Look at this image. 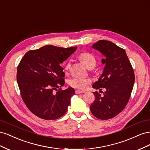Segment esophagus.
<instances>
[{
	"instance_id": "obj_1",
	"label": "esophagus",
	"mask_w": 150,
	"mask_h": 150,
	"mask_svg": "<svg viewBox=\"0 0 150 150\" xmlns=\"http://www.w3.org/2000/svg\"><path fill=\"white\" fill-rule=\"evenodd\" d=\"M75 93H76V94H81V93H83L84 91H83L77 89V90L75 91Z\"/></svg>"
}]
</instances>
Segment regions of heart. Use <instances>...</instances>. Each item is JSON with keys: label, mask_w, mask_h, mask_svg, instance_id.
Listing matches in <instances>:
<instances>
[{"label": "heart", "mask_w": 150, "mask_h": 150, "mask_svg": "<svg viewBox=\"0 0 150 150\" xmlns=\"http://www.w3.org/2000/svg\"><path fill=\"white\" fill-rule=\"evenodd\" d=\"M79 57L81 62L88 67L90 66L94 67V66L96 65V59H95L94 56L91 54H90L89 52H83L79 54ZM70 65L71 63L69 61L67 62V64L65 66L66 71L69 69ZM89 83V79L83 78H80V77H74V78L71 79L69 81V83L72 87L80 89H85L88 87Z\"/></svg>", "instance_id": "b5f03b06"}]
</instances>
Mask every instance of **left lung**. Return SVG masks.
<instances>
[{"label":"left lung","mask_w":150,"mask_h":150,"mask_svg":"<svg viewBox=\"0 0 150 150\" xmlns=\"http://www.w3.org/2000/svg\"><path fill=\"white\" fill-rule=\"evenodd\" d=\"M92 47L105 57L101 60L105 64L103 73L92 86L99 92L103 88L106 91L102 96L93 92L95 99L90 110L97 118L109 120L118 115L128 103L134 83V71L125 49L112 42L100 40Z\"/></svg>","instance_id":"left-lung-1"}]
</instances>
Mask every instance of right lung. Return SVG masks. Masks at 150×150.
I'll return each mask as SVG.
<instances>
[{"label": "right lung", "mask_w": 150, "mask_h": 150, "mask_svg": "<svg viewBox=\"0 0 150 150\" xmlns=\"http://www.w3.org/2000/svg\"><path fill=\"white\" fill-rule=\"evenodd\" d=\"M76 49L46 45L28 51L21 59L17 71L21 96L29 110L40 118L56 120L67 111L75 91L72 88L61 89L65 83L61 64Z\"/></svg>", "instance_id": "1"}]
</instances>
